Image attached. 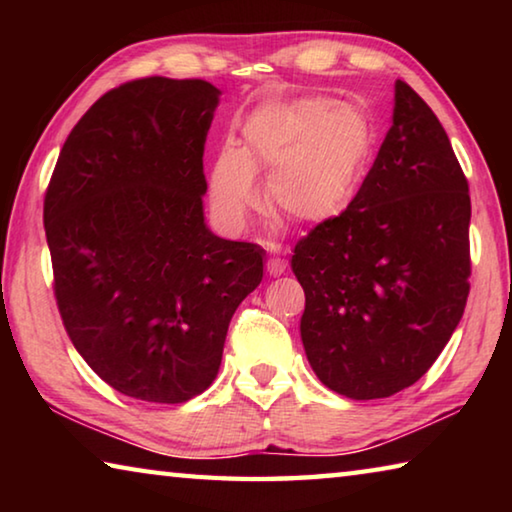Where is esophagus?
<instances>
[{
	"instance_id": "esophagus-1",
	"label": "esophagus",
	"mask_w": 512,
	"mask_h": 512,
	"mask_svg": "<svg viewBox=\"0 0 512 512\" xmlns=\"http://www.w3.org/2000/svg\"><path fill=\"white\" fill-rule=\"evenodd\" d=\"M284 271H287V262H284V259L271 257V259H268V262H266V273H268V275L277 277V275H282Z\"/></svg>"
}]
</instances>
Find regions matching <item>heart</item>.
Here are the masks:
<instances>
[{
    "label": "heart",
    "instance_id": "obj_1",
    "mask_svg": "<svg viewBox=\"0 0 512 512\" xmlns=\"http://www.w3.org/2000/svg\"><path fill=\"white\" fill-rule=\"evenodd\" d=\"M372 126L352 103L327 97L266 101L239 126L207 173L212 210L241 228L259 203L253 176H266V201L280 219L318 225L348 210L366 176Z\"/></svg>",
    "mask_w": 512,
    "mask_h": 512
}]
</instances>
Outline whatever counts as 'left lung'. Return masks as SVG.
<instances>
[{"label": "left lung", "instance_id": "1", "mask_svg": "<svg viewBox=\"0 0 512 512\" xmlns=\"http://www.w3.org/2000/svg\"><path fill=\"white\" fill-rule=\"evenodd\" d=\"M470 214L443 124L397 81L393 126L354 201L293 248L302 345L327 388L379 400L433 366L470 296Z\"/></svg>", "mask_w": 512, "mask_h": 512}]
</instances>
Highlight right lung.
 Returning a JSON list of instances; mask_svg holds the SVG:
<instances>
[{
    "instance_id": "add662e5",
    "label": "right lung",
    "mask_w": 512,
    "mask_h": 512,
    "mask_svg": "<svg viewBox=\"0 0 512 512\" xmlns=\"http://www.w3.org/2000/svg\"><path fill=\"white\" fill-rule=\"evenodd\" d=\"M219 94L167 76L112 88L67 135L45 194L65 332L135 400L201 395L232 314L264 275L262 248L205 225L203 153Z\"/></svg>"
}]
</instances>
